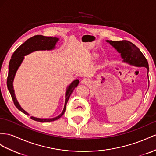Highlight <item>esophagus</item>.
I'll return each mask as SVG.
<instances>
[{"mask_svg": "<svg viewBox=\"0 0 156 156\" xmlns=\"http://www.w3.org/2000/svg\"><path fill=\"white\" fill-rule=\"evenodd\" d=\"M90 83V80L87 78H83L81 80V83H82V84H89Z\"/></svg>", "mask_w": 156, "mask_h": 156, "instance_id": "obj_1", "label": "esophagus"}]
</instances>
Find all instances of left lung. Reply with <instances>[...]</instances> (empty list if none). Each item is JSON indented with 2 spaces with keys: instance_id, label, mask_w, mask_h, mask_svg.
Masks as SVG:
<instances>
[{
  "instance_id": "8db88e82",
  "label": "left lung",
  "mask_w": 156,
  "mask_h": 156,
  "mask_svg": "<svg viewBox=\"0 0 156 156\" xmlns=\"http://www.w3.org/2000/svg\"><path fill=\"white\" fill-rule=\"evenodd\" d=\"M111 46H113L117 50L119 53L121 54L122 58V62L129 64L131 66L136 67H146L147 70V78H148L149 66L147 59L142 54L138 48L133 43L129 41H109L107 40ZM149 87V78H148Z\"/></svg>"
}]
</instances>
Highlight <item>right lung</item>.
I'll list each match as a JSON object with an SVG mask.
<instances>
[{
  "mask_svg": "<svg viewBox=\"0 0 156 156\" xmlns=\"http://www.w3.org/2000/svg\"><path fill=\"white\" fill-rule=\"evenodd\" d=\"M59 38L57 37H45L43 35H35V36L28 39L23 43L22 45L20 46L18 49L14 51L13 55H12L11 59L9 62V75L7 78V87L9 91H10V95L12 98V100L15 106L17 109L21 111L22 113L27 115H30V114L22 108V107L18 103L16 97L15 95L13 82L15 78L16 74L19 67L20 66L22 62H23L24 57L29 55L34 51H51L55 49L56 44L58 41ZM79 83V80L76 79L72 82L69 86H68L65 92V105L62 111V113L58 115L57 117L54 118H48V119H41L31 116V119L41 122H51L56 121V120L61 118L64 115L66 110V107L67 102L71 94L76 87Z\"/></svg>",
  "mask_w": 156,
  "mask_h": 156,
  "instance_id": "add662e5",
  "label": "right lung"
}]
</instances>
